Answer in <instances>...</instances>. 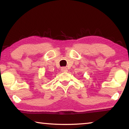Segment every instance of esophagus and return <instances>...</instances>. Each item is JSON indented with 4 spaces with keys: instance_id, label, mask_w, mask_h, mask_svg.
Returning a JSON list of instances; mask_svg holds the SVG:
<instances>
[{
    "instance_id": "34e87169",
    "label": "esophagus",
    "mask_w": 129,
    "mask_h": 129,
    "mask_svg": "<svg viewBox=\"0 0 129 129\" xmlns=\"http://www.w3.org/2000/svg\"><path fill=\"white\" fill-rule=\"evenodd\" d=\"M61 72H67L68 71V69H67V68H65V67H62V68H61Z\"/></svg>"
}]
</instances>
